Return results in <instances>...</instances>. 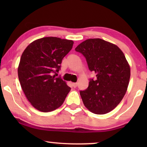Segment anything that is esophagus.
I'll use <instances>...</instances> for the list:
<instances>
[{
	"mask_svg": "<svg viewBox=\"0 0 147 147\" xmlns=\"http://www.w3.org/2000/svg\"><path fill=\"white\" fill-rule=\"evenodd\" d=\"M72 86L74 88H76L78 86V83H72Z\"/></svg>",
	"mask_w": 147,
	"mask_h": 147,
	"instance_id": "obj_1",
	"label": "esophagus"
}]
</instances>
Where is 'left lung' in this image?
Returning a JSON list of instances; mask_svg holds the SVG:
<instances>
[{"label": "left lung", "mask_w": 147, "mask_h": 147, "mask_svg": "<svg viewBox=\"0 0 147 147\" xmlns=\"http://www.w3.org/2000/svg\"><path fill=\"white\" fill-rule=\"evenodd\" d=\"M86 58L89 69L96 74L80 94L84 106L96 114L114 109L125 95L130 77V66L119 47L101 39L86 40L75 49Z\"/></svg>", "instance_id": "left-lung-1"}]
</instances>
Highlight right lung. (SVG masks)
<instances>
[{
  "label": "right lung",
  "mask_w": 147,
  "mask_h": 147,
  "mask_svg": "<svg viewBox=\"0 0 147 147\" xmlns=\"http://www.w3.org/2000/svg\"><path fill=\"white\" fill-rule=\"evenodd\" d=\"M74 41L58 37H43L32 42L22 54L18 76L25 95L31 105L43 112L53 111L63 103L71 88L61 77L63 58Z\"/></svg>",
  "instance_id": "right-lung-1"
}]
</instances>
